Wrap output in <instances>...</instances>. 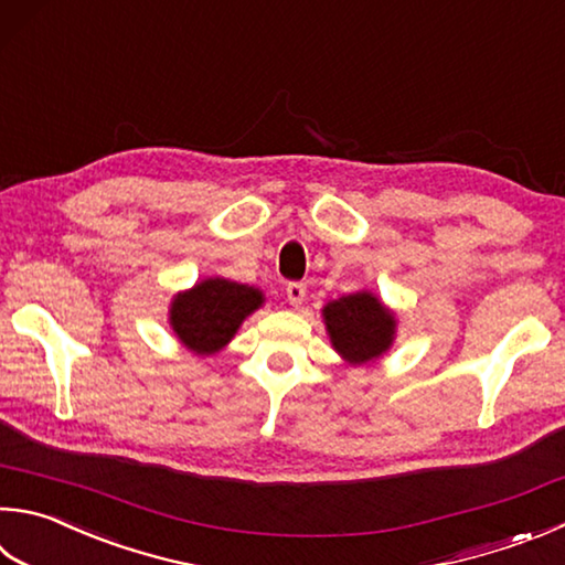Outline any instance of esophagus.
<instances>
[{
    "instance_id": "obj_1",
    "label": "esophagus",
    "mask_w": 565,
    "mask_h": 565,
    "mask_svg": "<svg viewBox=\"0 0 565 565\" xmlns=\"http://www.w3.org/2000/svg\"><path fill=\"white\" fill-rule=\"evenodd\" d=\"M286 299H289L294 309H301V303L306 301V284L291 281L289 286H286Z\"/></svg>"
}]
</instances>
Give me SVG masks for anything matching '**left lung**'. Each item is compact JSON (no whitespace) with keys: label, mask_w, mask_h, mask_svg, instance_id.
<instances>
[{"label":"left lung","mask_w":565,"mask_h":565,"mask_svg":"<svg viewBox=\"0 0 565 565\" xmlns=\"http://www.w3.org/2000/svg\"><path fill=\"white\" fill-rule=\"evenodd\" d=\"M323 323L331 343L351 365L371 363L395 341V313L371 291L348 294L323 306Z\"/></svg>","instance_id":"8db88e82"}]
</instances>
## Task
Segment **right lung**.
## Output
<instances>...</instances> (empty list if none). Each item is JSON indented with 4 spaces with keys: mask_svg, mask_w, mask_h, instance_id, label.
Here are the masks:
<instances>
[{
    "mask_svg": "<svg viewBox=\"0 0 565 565\" xmlns=\"http://www.w3.org/2000/svg\"><path fill=\"white\" fill-rule=\"evenodd\" d=\"M264 303L254 286L230 279H204L170 303V326L180 343L198 355H212L227 345L244 318Z\"/></svg>",
    "mask_w": 565,
    "mask_h": 565,
    "instance_id": "add662e5",
    "label": "right lung"
}]
</instances>
